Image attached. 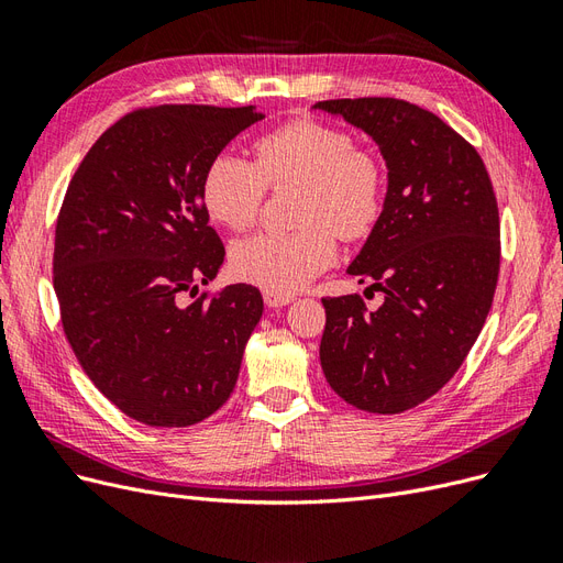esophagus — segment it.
Here are the masks:
<instances>
[{
    "mask_svg": "<svg viewBox=\"0 0 563 563\" xmlns=\"http://www.w3.org/2000/svg\"><path fill=\"white\" fill-rule=\"evenodd\" d=\"M263 300H265V305L267 308H284V305H288V302H294V296L291 294H277V291H263Z\"/></svg>",
    "mask_w": 563,
    "mask_h": 563,
    "instance_id": "34e87169",
    "label": "esophagus"
}]
</instances>
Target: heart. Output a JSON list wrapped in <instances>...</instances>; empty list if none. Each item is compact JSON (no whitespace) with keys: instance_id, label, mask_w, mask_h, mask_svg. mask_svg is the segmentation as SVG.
Returning a JSON list of instances; mask_svg holds the SVG:
<instances>
[{"instance_id":"1","label":"heart","mask_w":563,"mask_h":563,"mask_svg":"<svg viewBox=\"0 0 563 563\" xmlns=\"http://www.w3.org/2000/svg\"><path fill=\"white\" fill-rule=\"evenodd\" d=\"M255 164L220 152L201 178V203L213 223L232 232L258 220L267 183L302 185L296 232H265L230 251L234 275L267 291L294 294L327 269L343 240L366 236L383 209L378 162L335 126L296 119L255 141Z\"/></svg>"}]
</instances>
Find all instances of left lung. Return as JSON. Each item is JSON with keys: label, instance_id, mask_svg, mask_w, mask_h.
I'll use <instances>...</instances> for the list:
<instances>
[{"label": "left lung", "instance_id": "8db88e82", "mask_svg": "<svg viewBox=\"0 0 563 563\" xmlns=\"http://www.w3.org/2000/svg\"><path fill=\"white\" fill-rule=\"evenodd\" d=\"M378 145L383 211L347 275L385 302L323 298L319 360L331 389L368 413H404L444 387L496 294L500 223L476 150L430 110L397 98L321 100Z\"/></svg>", "mask_w": 563, "mask_h": 563}]
</instances>
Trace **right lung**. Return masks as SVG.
Segmentation results:
<instances>
[{
  "mask_svg": "<svg viewBox=\"0 0 563 563\" xmlns=\"http://www.w3.org/2000/svg\"><path fill=\"white\" fill-rule=\"evenodd\" d=\"M261 119L255 106L131 112L67 185L54 249L67 343L119 411L150 428L216 413L263 317V296L249 284L180 305L225 258L201 203L203 172Z\"/></svg>",
  "mask_w": 563,
  "mask_h": 563,
  "instance_id": "add662e5",
  "label": "right lung"
}]
</instances>
